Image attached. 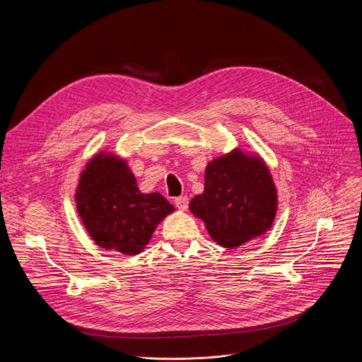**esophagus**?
<instances>
[{
	"instance_id": "1",
	"label": "esophagus",
	"mask_w": 362,
	"mask_h": 362,
	"mask_svg": "<svg viewBox=\"0 0 362 362\" xmlns=\"http://www.w3.org/2000/svg\"><path fill=\"white\" fill-rule=\"evenodd\" d=\"M175 204H176V208H177L179 211H186L187 206H189V199H187V196H179V197H176V199H175Z\"/></svg>"
}]
</instances>
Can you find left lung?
<instances>
[{
	"label": "left lung",
	"mask_w": 362,
	"mask_h": 362,
	"mask_svg": "<svg viewBox=\"0 0 362 362\" xmlns=\"http://www.w3.org/2000/svg\"><path fill=\"white\" fill-rule=\"evenodd\" d=\"M189 209L216 243L233 249L271 229L276 187L259 156L235 148L206 166L204 190L190 200Z\"/></svg>",
	"instance_id": "left-lung-1"
}]
</instances>
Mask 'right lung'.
I'll return each mask as SVG.
<instances>
[{"label": "right lung", "mask_w": 362, "mask_h": 362, "mask_svg": "<svg viewBox=\"0 0 362 362\" xmlns=\"http://www.w3.org/2000/svg\"><path fill=\"white\" fill-rule=\"evenodd\" d=\"M78 216L100 247L137 255L175 211L160 193H141L127 162L101 151L86 165L76 190Z\"/></svg>", "instance_id": "1"}]
</instances>
